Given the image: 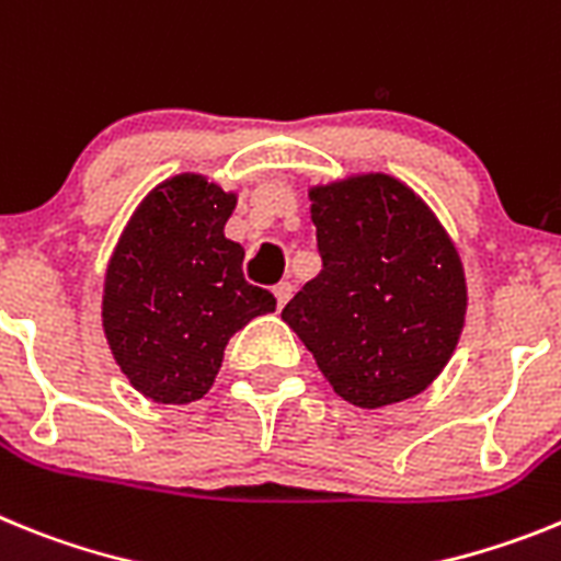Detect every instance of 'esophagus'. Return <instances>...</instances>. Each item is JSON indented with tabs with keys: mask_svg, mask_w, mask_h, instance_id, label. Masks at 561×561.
Masks as SVG:
<instances>
[{
	"mask_svg": "<svg viewBox=\"0 0 561 561\" xmlns=\"http://www.w3.org/2000/svg\"><path fill=\"white\" fill-rule=\"evenodd\" d=\"M274 296H276V308H285L287 301H290V296H294V285L290 282H279V285L274 287Z\"/></svg>",
	"mask_w": 561,
	"mask_h": 561,
	"instance_id": "esophagus-1",
	"label": "esophagus"
}]
</instances>
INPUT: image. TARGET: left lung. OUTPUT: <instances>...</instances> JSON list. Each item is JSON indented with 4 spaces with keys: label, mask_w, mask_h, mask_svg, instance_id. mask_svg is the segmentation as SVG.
I'll return each instance as SVG.
<instances>
[{
    "label": "left lung",
    "mask_w": 561,
    "mask_h": 561,
    "mask_svg": "<svg viewBox=\"0 0 561 561\" xmlns=\"http://www.w3.org/2000/svg\"><path fill=\"white\" fill-rule=\"evenodd\" d=\"M321 274L282 310L335 396L409 401L455 355L469 287L449 231L403 180L358 172L310 186Z\"/></svg>",
    "instance_id": "1"
}]
</instances>
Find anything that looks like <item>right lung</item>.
I'll list each match as a JSON object with an SVG mask.
<instances>
[{"label":"right lung","instance_id":"obj_1","mask_svg":"<svg viewBox=\"0 0 561 561\" xmlns=\"http://www.w3.org/2000/svg\"><path fill=\"white\" fill-rule=\"evenodd\" d=\"M237 197L206 174H174L140 199L112 251L101 328L126 381L149 401H199L228 339L276 310L274 296L248 285L245 251L226 237Z\"/></svg>","mask_w":561,"mask_h":561}]
</instances>
